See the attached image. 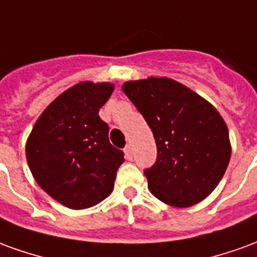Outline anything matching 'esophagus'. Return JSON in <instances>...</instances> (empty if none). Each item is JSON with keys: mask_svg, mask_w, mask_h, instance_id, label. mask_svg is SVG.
Wrapping results in <instances>:
<instances>
[{"mask_svg": "<svg viewBox=\"0 0 257 257\" xmlns=\"http://www.w3.org/2000/svg\"><path fill=\"white\" fill-rule=\"evenodd\" d=\"M123 153H125V157L128 158V160H132V157H134V151H132V146L126 145V147L123 149Z\"/></svg>", "mask_w": 257, "mask_h": 257, "instance_id": "1", "label": "esophagus"}]
</instances>
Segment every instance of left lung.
Here are the masks:
<instances>
[{
    "label": "left lung",
    "mask_w": 257,
    "mask_h": 257,
    "mask_svg": "<svg viewBox=\"0 0 257 257\" xmlns=\"http://www.w3.org/2000/svg\"><path fill=\"white\" fill-rule=\"evenodd\" d=\"M122 90L156 139L157 161L145 171L153 195L176 208L206 198L231 157L228 129L219 111L186 85L167 77L126 81Z\"/></svg>",
    "instance_id": "1"
}]
</instances>
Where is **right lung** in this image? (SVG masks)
<instances>
[{
	"label": "right lung",
	"mask_w": 257,
	"mask_h": 257,
	"mask_svg": "<svg viewBox=\"0 0 257 257\" xmlns=\"http://www.w3.org/2000/svg\"><path fill=\"white\" fill-rule=\"evenodd\" d=\"M112 90L111 82L73 85L42 111L26 143L38 186L70 209H86L107 198L125 161L99 117Z\"/></svg>",
	"instance_id": "obj_1"
}]
</instances>
